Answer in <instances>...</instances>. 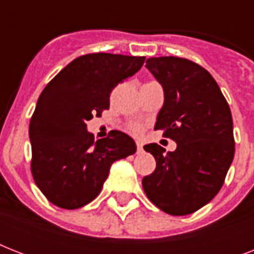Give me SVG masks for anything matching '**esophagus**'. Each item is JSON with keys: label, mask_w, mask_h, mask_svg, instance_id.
<instances>
[{"label": "esophagus", "mask_w": 254, "mask_h": 254, "mask_svg": "<svg viewBox=\"0 0 254 254\" xmlns=\"http://www.w3.org/2000/svg\"><path fill=\"white\" fill-rule=\"evenodd\" d=\"M137 153H142V150H143V143H142V141H137Z\"/></svg>", "instance_id": "obj_1"}]
</instances>
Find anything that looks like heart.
Returning a JSON list of instances; mask_svg holds the SVG:
<instances>
[{"label": "heart", "instance_id": "obj_1", "mask_svg": "<svg viewBox=\"0 0 254 254\" xmlns=\"http://www.w3.org/2000/svg\"><path fill=\"white\" fill-rule=\"evenodd\" d=\"M131 130L134 131V133H139V131L142 130V127L137 124V125H133V127H131Z\"/></svg>", "mask_w": 254, "mask_h": 254}]
</instances>
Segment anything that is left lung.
Returning <instances> with one entry per match:
<instances>
[{
    "label": "left lung",
    "instance_id": "1",
    "mask_svg": "<svg viewBox=\"0 0 254 254\" xmlns=\"http://www.w3.org/2000/svg\"><path fill=\"white\" fill-rule=\"evenodd\" d=\"M146 68L165 95L154 129H162L177 149L165 153L157 143L143 146L157 162L154 173L142 179L143 191L163 212L190 215L216 196L233 161L231 109L212 75L193 62L149 58Z\"/></svg>",
    "mask_w": 254,
    "mask_h": 254
}]
</instances>
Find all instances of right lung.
Returning a JSON list of instances; mask_svg holds the SVG:
<instances>
[{
    "instance_id": "right-lung-1",
    "label": "right lung",
    "mask_w": 254,
    "mask_h": 254,
    "mask_svg": "<svg viewBox=\"0 0 254 254\" xmlns=\"http://www.w3.org/2000/svg\"><path fill=\"white\" fill-rule=\"evenodd\" d=\"M145 57L88 54L67 64L38 99L30 121L31 173L53 204L76 209L103 189L112 163L137 150L119 130L95 141L87 121L109 108L112 89L142 67Z\"/></svg>"
}]
</instances>
